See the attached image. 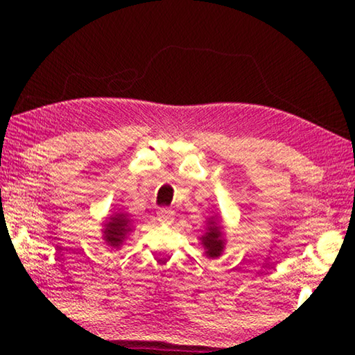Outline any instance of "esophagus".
I'll return each instance as SVG.
<instances>
[{"mask_svg":"<svg viewBox=\"0 0 355 355\" xmlns=\"http://www.w3.org/2000/svg\"><path fill=\"white\" fill-rule=\"evenodd\" d=\"M173 218H175V213H173L169 208H161L158 211V220L161 222V224L169 225L173 222Z\"/></svg>","mask_w":355,"mask_h":355,"instance_id":"1","label":"esophagus"}]
</instances>
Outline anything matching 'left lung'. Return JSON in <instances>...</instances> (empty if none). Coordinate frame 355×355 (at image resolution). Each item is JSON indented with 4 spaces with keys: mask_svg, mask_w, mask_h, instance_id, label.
Wrapping results in <instances>:
<instances>
[{
    "mask_svg": "<svg viewBox=\"0 0 355 355\" xmlns=\"http://www.w3.org/2000/svg\"><path fill=\"white\" fill-rule=\"evenodd\" d=\"M220 230L222 227L216 222V219L209 218L207 232L200 238L203 248H205V255L209 258L220 257L222 250H224V238H222Z\"/></svg>",
    "mask_w": 355,
    "mask_h": 355,
    "instance_id": "obj_1",
    "label": "left lung"
}]
</instances>
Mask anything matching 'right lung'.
Masks as SVG:
<instances>
[{
    "instance_id": "obj_1",
    "label": "right lung",
    "mask_w": 355,
    "mask_h": 355,
    "mask_svg": "<svg viewBox=\"0 0 355 355\" xmlns=\"http://www.w3.org/2000/svg\"><path fill=\"white\" fill-rule=\"evenodd\" d=\"M130 222L131 220L128 219V216L123 213H116L106 219L103 225V239L110 248L119 249L123 244L125 238L131 232Z\"/></svg>"
}]
</instances>
